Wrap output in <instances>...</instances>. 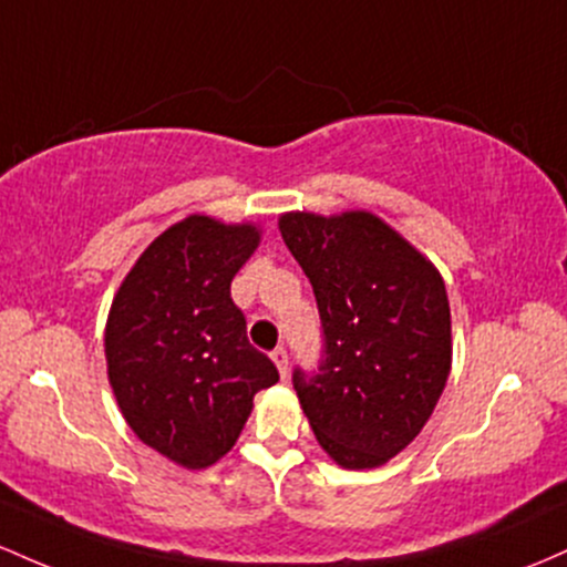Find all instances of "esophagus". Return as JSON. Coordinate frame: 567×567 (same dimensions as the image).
Segmentation results:
<instances>
[{
    "label": "esophagus",
    "instance_id": "obj_1",
    "mask_svg": "<svg viewBox=\"0 0 567 567\" xmlns=\"http://www.w3.org/2000/svg\"><path fill=\"white\" fill-rule=\"evenodd\" d=\"M270 359H272V364L278 367V374L286 378V374H289V353H286L284 348H276V351L270 353Z\"/></svg>",
    "mask_w": 567,
    "mask_h": 567
}]
</instances>
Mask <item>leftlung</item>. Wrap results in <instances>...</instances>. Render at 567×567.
<instances>
[{
  "label": "left lung",
  "instance_id": "1",
  "mask_svg": "<svg viewBox=\"0 0 567 567\" xmlns=\"http://www.w3.org/2000/svg\"><path fill=\"white\" fill-rule=\"evenodd\" d=\"M310 278L323 327L321 372L295 391L337 466L364 472L399 455L429 423L453 367L442 276L372 212L278 216Z\"/></svg>",
  "mask_w": 567,
  "mask_h": 567
}]
</instances>
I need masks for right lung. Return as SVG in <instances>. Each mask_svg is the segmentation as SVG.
Here are the masks:
<instances>
[{"mask_svg": "<svg viewBox=\"0 0 567 567\" xmlns=\"http://www.w3.org/2000/svg\"><path fill=\"white\" fill-rule=\"evenodd\" d=\"M259 240L254 221L184 216L142 251L106 318V374L125 423L189 472L230 453L257 391L278 383L230 297Z\"/></svg>", "mask_w": 567, "mask_h": 567, "instance_id": "obj_1", "label": "right lung"}]
</instances>
